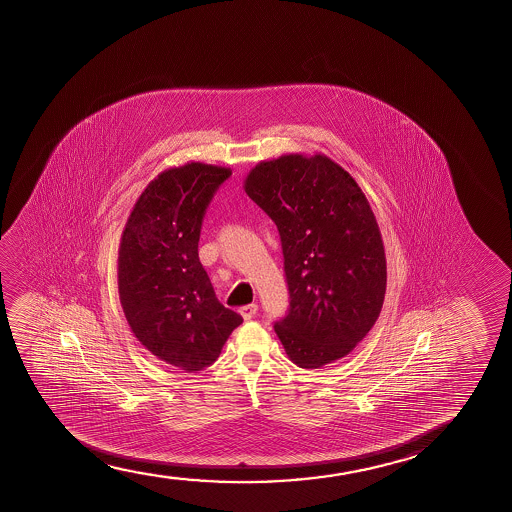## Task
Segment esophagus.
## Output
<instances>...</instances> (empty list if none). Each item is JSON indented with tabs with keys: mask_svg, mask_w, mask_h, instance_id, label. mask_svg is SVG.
<instances>
[{
	"mask_svg": "<svg viewBox=\"0 0 512 512\" xmlns=\"http://www.w3.org/2000/svg\"><path fill=\"white\" fill-rule=\"evenodd\" d=\"M257 311H259L257 304H248L239 309V315L243 316L245 320H252L253 316L257 315Z\"/></svg>",
	"mask_w": 512,
	"mask_h": 512,
	"instance_id": "1",
	"label": "esophagus"
}]
</instances>
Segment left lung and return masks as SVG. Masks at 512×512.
<instances>
[{"instance_id": "left-lung-1", "label": "left lung", "mask_w": 512, "mask_h": 512, "mask_svg": "<svg viewBox=\"0 0 512 512\" xmlns=\"http://www.w3.org/2000/svg\"><path fill=\"white\" fill-rule=\"evenodd\" d=\"M243 189L280 232L290 309L274 332L288 358L320 369L346 357L386 292L385 246L364 192L323 154L259 162Z\"/></svg>"}]
</instances>
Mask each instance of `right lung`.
Segmentation results:
<instances>
[{
    "label": "right lung",
    "instance_id": "obj_1",
    "mask_svg": "<svg viewBox=\"0 0 512 512\" xmlns=\"http://www.w3.org/2000/svg\"><path fill=\"white\" fill-rule=\"evenodd\" d=\"M231 168L190 161L148 183L119 246L120 306L134 337L185 372L217 360L243 318L222 306L199 262L204 211Z\"/></svg>",
    "mask_w": 512,
    "mask_h": 512
}]
</instances>
